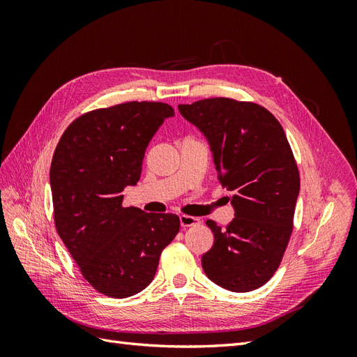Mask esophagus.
Segmentation results:
<instances>
[{
    "label": "esophagus",
    "instance_id": "esophagus-1",
    "mask_svg": "<svg viewBox=\"0 0 357 357\" xmlns=\"http://www.w3.org/2000/svg\"><path fill=\"white\" fill-rule=\"evenodd\" d=\"M180 225L183 228H189V226H195L199 225V219L198 218H193V215H180Z\"/></svg>",
    "mask_w": 357,
    "mask_h": 357
}]
</instances>
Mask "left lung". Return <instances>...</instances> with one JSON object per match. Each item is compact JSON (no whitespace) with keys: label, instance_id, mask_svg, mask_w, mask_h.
<instances>
[{"label":"left lung","instance_id":"8db88e82","mask_svg":"<svg viewBox=\"0 0 357 357\" xmlns=\"http://www.w3.org/2000/svg\"><path fill=\"white\" fill-rule=\"evenodd\" d=\"M180 114L207 138L222 186L234 195V220H207L214 244L204 273L231 291L264 286L282 262L294 229L299 171L284 129L264 107L231 98L180 104Z\"/></svg>","mask_w":357,"mask_h":357}]
</instances>
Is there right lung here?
<instances>
[{"label": "right lung", "mask_w": 357, "mask_h": 357, "mask_svg": "<svg viewBox=\"0 0 357 357\" xmlns=\"http://www.w3.org/2000/svg\"><path fill=\"white\" fill-rule=\"evenodd\" d=\"M164 102L131 101L84 113L53 153L50 188L61 240L88 283L110 298L146 289L180 229L178 215L123 207L142 176L146 149L167 117Z\"/></svg>", "instance_id": "right-lung-1"}]
</instances>
